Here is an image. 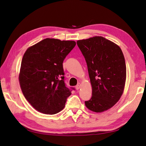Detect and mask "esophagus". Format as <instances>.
Wrapping results in <instances>:
<instances>
[{
  "mask_svg": "<svg viewBox=\"0 0 146 146\" xmlns=\"http://www.w3.org/2000/svg\"><path fill=\"white\" fill-rule=\"evenodd\" d=\"M80 87H81V84H80V83H78L77 85L76 86V90H78L80 88Z\"/></svg>",
  "mask_w": 146,
  "mask_h": 146,
  "instance_id": "obj_1",
  "label": "esophagus"
}]
</instances>
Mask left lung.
Returning <instances> with one entry per match:
<instances>
[{
    "label": "left lung",
    "mask_w": 146,
    "mask_h": 146,
    "mask_svg": "<svg viewBox=\"0 0 146 146\" xmlns=\"http://www.w3.org/2000/svg\"><path fill=\"white\" fill-rule=\"evenodd\" d=\"M85 57L92 86V97L85 101L92 111L102 113L115 105L124 90L126 65L121 48L102 36L77 41Z\"/></svg>",
    "instance_id": "1"
}]
</instances>
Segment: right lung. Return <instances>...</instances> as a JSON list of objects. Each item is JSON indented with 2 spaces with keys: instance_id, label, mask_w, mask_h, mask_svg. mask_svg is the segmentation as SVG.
Listing matches in <instances>:
<instances>
[{
  "instance_id": "obj_1",
  "label": "right lung",
  "mask_w": 146,
  "mask_h": 146,
  "mask_svg": "<svg viewBox=\"0 0 146 146\" xmlns=\"http://www.w3.org/2000/svg\"><path fill=\"white\" fill-rule=\"evenodd\" d=\"M76 44L74 41L46 38L24 53L20 86L25 98L39 112L55 114L64 108L71 91L64 82L63 62Z\"/></svg>"
}]
</instances>
